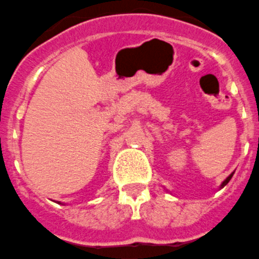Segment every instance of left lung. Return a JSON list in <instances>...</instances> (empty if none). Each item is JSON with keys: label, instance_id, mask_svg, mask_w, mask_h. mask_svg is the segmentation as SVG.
I'll return each instance as SVG.
<instances>
[{"label": "left lung", "instance_id": "1", "mask_svg": "<svg viewBox=\"0 0 259 259\" xmlns=\"http://www.w3.org/2000/svg\"><path fill=\"white\" fill-rule=\"evenodd\" d=\"M233 175H234V173H232V175H230V176H229V177H228V178H227V180H225V181H224V182H223V183H222V186H220V187H222V188H223V187H224V186H225V185H228V182H229V181H230V178H232V177H233Z\"/></svg>", "mask_w": 259, "mask_h": 259}]
</instances>
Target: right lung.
Returning <instances> with one entry per match:
<instances>
[{
  "label": "right lung",
  "mask_w": 259,
  "mask_h": 259,
  "mask_svg": "<svg viewBox=\"0 0 259 259\" xmlns=\"http://www.w3.org/2000/svg\"><path fill=\"white\" fill-rule=\"evenodd\" d=\"M58 204H59V202H58Z\"/></svg>",
  "instance_id": "1"
}]
</instances>
